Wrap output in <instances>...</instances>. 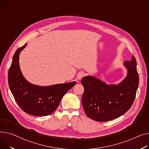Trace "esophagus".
I'll list each match as a JSON object with an SVG mask.
<instances>
[{
  "label": "esophagus",
  "instance_id": "1",
  "mask_svg": "<svg viewBox=\"0 0 149 149\" xmlns=\"http://www.w3.org/2000/svg\"><path fill=\"white\" fill-rule=\"evenodd\" d=\"M85 73L84 72H79L78 74V75H77V78L78 79V80H81V79L83 78V77H84V76H85Z\"/></svg>",
  "mask_w": 149,
  "mask_h": 149
}]
</instances>
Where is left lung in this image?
Listing matches in <instances>:
<instances>
[{
	"label": "left lung",
	"instance_id": "1",
	"mask_svg": "<svg viewBox=\"0 0 149 149\" xmlns=\"http://www.w3.org/2000/svg\"><path fill=\"white\" fill-rule=\"evenodd\" d=\"M127 76L118 84L108 85L93 76L81 79L84 91L82 104L86 114L91 119L106 122L116 118L130 110L139 84L135 57L125 61Z\"/></svg>",
	"mask_w": 149,
	"mask_h": 149
}]
</instances>
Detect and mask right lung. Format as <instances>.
<instances>
[{
  "mask_svg": "<svg viewBox=\"0 0 149 149\" xmlns=\"http://www.w3.org/2000/svg\"><path fill=\"white\" fill-rule=\"evenodd\" d=\"M17 49L8 71V84L18 105L26 113L36 116H46L58 107L65 94L76 81L39 86L27 81L19 65V55L26 46Z\"/></svg>",
  "mask_w": 149,
  "mask_h": 149,
  "instance_id": "obj_1",
  "label": "right lung"
}]
</instances>
